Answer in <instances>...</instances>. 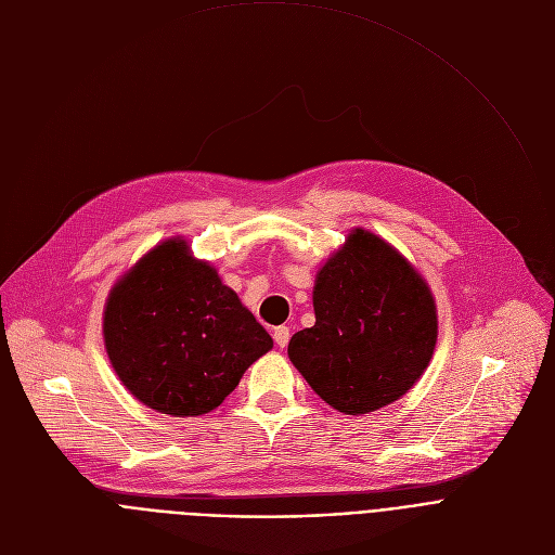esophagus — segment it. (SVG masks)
<instances>
[{
  "instance_id": "1",
  "label": "esophagus",
  "mask_w": 555,
  "mask_h": 555,
  "mask_svg": "<svg viewBox=\"0 0 555 555\" xmlns=\"http://www.w3.org/2000/svg\"><path fill=\"white\" fill-rule=\"evenodd\" d=\"M273 339H275V344L280 348H284L288 344V339H291V328L288 326H278L275 333H273Z\"/></svg>"
}]
</instances>
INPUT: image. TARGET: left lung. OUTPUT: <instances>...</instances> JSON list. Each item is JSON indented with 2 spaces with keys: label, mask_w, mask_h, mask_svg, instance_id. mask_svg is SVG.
<instances>
[{
  "label": "left lung",
  "mask_w": 555,
  "mask_h": 555,
  "mask_svg": "<svg viewBox=\"0 0 555 555\" xmlns=\"http://www.w3.org/2000/svg\"><path fill=\"white\" fill-rule=\"evenodd\" d=\"M315 326L288 341L293 365L344 414L403 397L437 344V306L423 278L388 242L354 229L313 288Z\"/></svg>",
  "instance_id": "1"
}]
</instances>
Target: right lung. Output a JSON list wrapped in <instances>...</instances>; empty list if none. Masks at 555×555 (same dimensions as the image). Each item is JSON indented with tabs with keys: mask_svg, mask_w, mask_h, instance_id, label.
<instances>
[{
	"mask_svg": "<svg viewBox=\"0 0 555 555\" xmlns=\"http://www.w3.org/2000/svg\"><path fill=\"white\" fill-rule=\"evenodd\" d=\"M103 335L118 379L145 405L171 416L218 408L246 367L273 348L184 240L152 249L109 293Z\"/></svg>",
	"mask_w": 555,
	"mask_h": 555,
	"instance_id": "right-lung-1",
	"label": "right lung"
}]
</instances>
